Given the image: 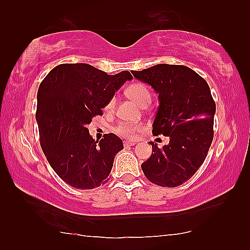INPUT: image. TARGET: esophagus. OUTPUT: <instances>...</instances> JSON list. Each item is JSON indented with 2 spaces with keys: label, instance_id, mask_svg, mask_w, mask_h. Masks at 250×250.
I'll return each mask as SVG.
<instances>
[{
  "label": "esophagus",
  "instance_id": "obj_1",
  "mask_svg": "<svg viewBox=\"0 0 250 250\" xmlns=\"http://www.w3.org/2000/svg\"><path fill=\"white\" fill-rule=\"evenodd\" d=\"M124 145H125V147L134 146V145H135V142H134V141H125V142H124Z\"/></svg>",
  "mask_w": 250,
  "mask_h": 250
}]
</instances>
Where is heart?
I'll list each match as a JSON object with an SVG mask.
<instances>
[{"label":"heart","mask_w":250,"mask_h":250,"mask_svg":"<svg viewBox=\"0 0 250 250\" xmlns=\"http://www.w3.org/2000/svg\"><path fill=\"white\" fill-rule=\"evenodd\" d=\"M125 94L140 106L148 105L151 102V94L149 91V88H148L145 83H135L130 84V86L125 90ZM115 102H116L115 99L111 98L108 101V103L106 104V109L107 110L113 109L115 106ZM143 129H144V126H143L142 125L122 122V124H120L116 128V132H117V134H119L124 137H128V139H134L137 132L142 131Z\"/></svg>","instance_id":"heart-1"}]
</instances>
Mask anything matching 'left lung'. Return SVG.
Wrapping results in <instances>:
<instances>
[{"label": "left lung", "mask_w": 250, "mask_h": 250, "mask_svg": "<svg viewBox=\"0 0 250 250\" xmlns=\"http://www.w3.org/2000/svg\"><path fill=\"white\" fill-rule=\"evenodd\" d=\"M133 76L158 93L159 107L152 124L153 135L168 136L167 145L153 142L151 156L142 164L147 179L174 188L198 171L214 139L216 104L204 78L185 65L157 64Z\"/></svg>", "instance_id": "obj_1"}]
</instances>
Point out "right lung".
<instances>
[{"instance_id": "1", "label": "right lung", "mask_w": 250, "mask_h": 250, "mask_svg": "<svg viewBox=\"0 0 250 250\" xmlns=\"http://www.w3.org/2000/svg\"><path fill=\"white\" fill-rule=\"evenodd\" d=\"M131 79L128 71L108 75L86 63H64L41 83L35 115L41 146L50 167L67 185L89 190L108 180L124 144L114 133L94 141L87 125Z\"/></svg>"}]
</instances>
